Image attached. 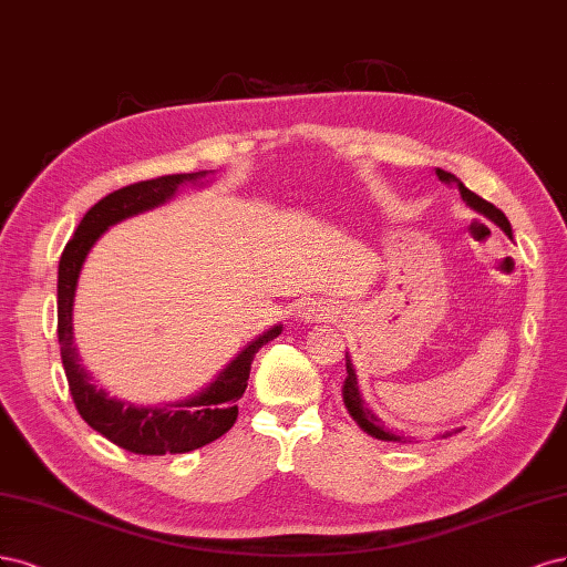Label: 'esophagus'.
<instances>
[{
  "label": "esophagus",
  "instance_id": "1",
  "mask_svg": "<svg viewBox=\"0 0 567 567\" xmlns=\"http://www.w3.org/2000/svg\"><path fill=\"white\" fill-rule=\"evenodd\" d=\"M330 316V306H324L322 301H310L301 308V320L306 322H318Z\"/></svg>",
  "mask_w": 567,
  "mask_h": 567
}]
</instances>
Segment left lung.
Wrapping results in <instances>:
<instances>
[{
	"instance_id": "1",
	"label": "left lung",
	"mask_w": 567,
	"mask_h": 567,
	"mask_svg": "<svg viewBox=\"0 0 567 567\" xmlns=\"http://www.w3.org/2000/svg\"><path fill=\"white\" fill-rule=\"evenodd\" d=\"M435 174H437V178L443 181V184L460 188L462 199H464V203H466L473 212L483 214L485 218H489L492 224H497V226H499L508 237H514V233H511L508 218L504 216V212H502V209H497L495 205L487 203V199L478 197L476 193H471V190H468V188L462 184V181L456 178L454 174H450V172H445V169H435ZM341 395H343V405H346V410H349V414L353 416V422H355L364 433L372 435V437H377V441H386V443H414V441H416V437H412V435L395 433V431H391V429L383 426L381 419H379V416H377L368 405H364V400H362L360 389H358V377H355V370H353V362H351L349 353H346V381H343Z\"/></svg>"
}]
</instances>
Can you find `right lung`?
Masks as SVG:
<instances>
[{"instance_id":"right-lung-1","label":"right lung","mask_w":567,"mask_h":567,"mask_svg":"<svg viewBox=\"0 0 567 567\" xmlns=\"http://www.w3.org/2000/svg\"><path fill=\"white\" fill-rule=\"evenodd\" d=\"M209 174L214 172L159 176L105 195L84 214L59 261V343L70 395L91 429L134 454H184L221 437L237 419V400L247 389L254 355L261 346L282 334V324H272L270 330L249 341L207 389L176 403L148 408L113 398L105 389H99L94 377L82 364L75 332H72V306H75L78 280L91 247L101 240L107 228L124 218L167 205L184 184H209Z\"/></svg>"}]
</instances>
